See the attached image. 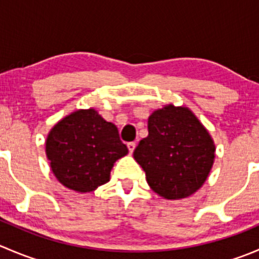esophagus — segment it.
<instances>
[{"label": "esophagus", "mask_w": 259, "mask_h": 259, "mask_svg": "<svg viewBox=\"0 0 259 259\" xmlns=\"http://www.w3.org/2000/svg\"><path fill=\"white\" fill-rule=\"evenodd\" d=\"M135 146H137V144H135L134 142H130V143H127V149H129V153H133V151H134Z\"/></svg>", "instance_id": "obj_1"}]
</instances>
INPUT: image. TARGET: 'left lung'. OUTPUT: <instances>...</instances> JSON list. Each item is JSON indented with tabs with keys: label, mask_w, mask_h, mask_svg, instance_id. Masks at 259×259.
<instances>
[{
	"label": "left lung",
	"mask_w": 259,
	"mask_h": 259,
	"mask_svg": "<svg viewBox=\"0 0 259 259\" xmlns=\"http://www.w3.org/2000/svg\"><path fill=\"white\" fill-rule=\"evenodd\" d=\"M148 130L134 159L151 189L165 199L197 192L209 174L215 151L207 129L189 109L168 105L149 116Z\"/></svg>",
	"instance_id": "obj_1"
}]
</instances>
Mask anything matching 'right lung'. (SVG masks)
Here are the masks:
<instances>
[{
	"label": "right lung",
	"instance_id": "obj_1",
	"mask_svg": "<svg viewBox=\"0 0 259 259\" xmlns=\"http://www.w3.org/2000/svg\"><path fill=\"white\" fill-rule=\"evenodd\" d=\"M126 154L117 127L94 109L64 117L46 140L52 173L65 187L81 193L108 183L114 163Z\"/></svg>",
	"mask_w": 259,
	"mask_h": 259
}]
</instances>
